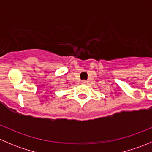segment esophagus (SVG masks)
Returning <instances> with one entry per match:
<instances>
[{"instance_id":"1","label":"esophagus","mask_w":152,"mask_h":152,"mask_svg":"<svg viewBox=\"0 0 152 152\" xmlns=\"http://www.w3.org/2000/svg\"><path fill=\"white\" fill-rule=\"evenodd\" d=\"M81 83H82V85H86V84L87 83V82L86 80H83V81H82V82H81Z\"/></svg>"}]
</instances>
